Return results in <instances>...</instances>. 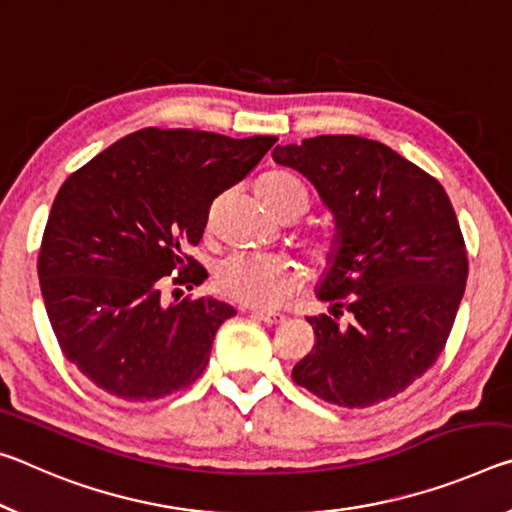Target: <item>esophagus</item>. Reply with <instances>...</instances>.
Returning <instances> with one entry per match:
<instances>
[{"mask_svg":"<svg viewBox=\"0 0 512 512\" xmlns=\"http://www.w3.org/2000/svg\"><path fill=\"white\" fill-rule=\"evenodd\" d=\"M251 317H256V320H261V322L270 324V326L281 324L283 320H286V317H283L281 313H267V311H251Z\"/></svg>","mask_w":512,"mask_h":512,"instance_id":"obj_1","label":"esophagus"}]
</instances>
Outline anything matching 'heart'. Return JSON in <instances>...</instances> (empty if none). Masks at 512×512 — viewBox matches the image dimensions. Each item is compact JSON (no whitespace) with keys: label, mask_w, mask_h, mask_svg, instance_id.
Listing matches in <instances>:
<instances>
[{"label":"heart","mask_w":512,"mask_h":512,"mask_svg":"<svg viewBox=\"0 0 512 512\" xmlns=\"http://www.w3.org/2000/svg\"><path fill=\"white\" fill-rule=\"evenodd\" d=\"M256 192L263 206L276 217L286 213L304 215L311 201L304 183L288 172H267L256 183ZM324 251L320 247L317 254L324 256ZM215 286L238 304L272 308L301 286V270L283 256L231 254L215 267Z\"/></svg>","instance_id":"b5f03b06"}]
</instances>
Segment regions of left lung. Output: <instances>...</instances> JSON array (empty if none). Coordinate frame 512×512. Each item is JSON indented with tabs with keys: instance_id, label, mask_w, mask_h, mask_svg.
<instances>
[{
	"instance_id": "obj_1",
	"label": "left lung",
	"mask_w": 512,
	"mask_h": 512,
	"mask_svg": "<svg viewBox=\"0 0 512 512\" xmlns=\"http://www.w3.org/2000/svg\"><path fill=\"white\" fill-rule=\"evenodd\" d=\"M272 158L311 183L335 224L315 288L334 317H308L315 345L292 379L345 408L397 397L438 360L465 295V240L445 188L360 136L306 138ZM340 307L355 317L347 327Z\"/></svg>"
}]
</instances>
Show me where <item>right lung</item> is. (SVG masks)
<instances>
[{
  "label": "right lung",
  "mask_w": 512,
  "mask_h": 512,
  "mask_svg": "<svg viewBox=\"0 0 512 512\" xmlns=\"http://www.w3.org/2000/svg\"><path fill=\"white\" fill-rule=\"evenodd\" d=\"M274 142L149 127L58 190L38 258L40 290L65 358L99 390L145 404L206 370L217 329L236 311L211 297L165 304L161 290L167 276L188 290L206 279L183 249L204 236L213 199Z\"/></svg>",
  "instance_id": "add662e5"
}]
</instances>
